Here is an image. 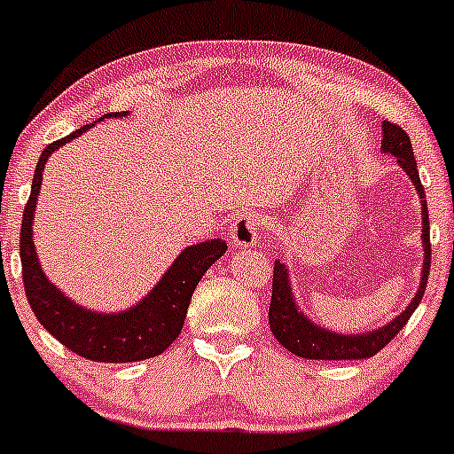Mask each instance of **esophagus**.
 Masks as SVG:
<instances>
[{
    "instance_id": "esophagus-1",
    "label": "esophagus",
    "mask_w": 454,
    "mask_h": 454,
    "mask_svg": "<svg viewBox=\"0 0 454 454\" xmlns=\"http://www.w3.org/2000/svg\"><path fill=\"white\" fill-rule=\"evenodd\" d=\"M262 218L255 212L238 214L231 227V240L236 247H251L260 236Z\"/></svg>"
}]
</instances>
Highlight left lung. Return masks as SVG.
Returning a JSON list of instances; mask_svg holds the SVG:
<instances>
[{
	"instance_id": "8db88e82",
	"label": "left lung",
	"mask_w": 454,
	"mask_h": 454,
	"mask_svg": "<svg viewBox=\"0 0 454 454\" xmlns=\"http://www.w3.org/2000/svg\"><path fill=\"white\" fill-rule=\"evenodd\" d=\"M382 151L391 153L398 159V163L406 170V175L413 181L415 190H418L419 199H422V245H424V269H422V282H419V291L415 293L413 301L406 306V310L398 315V319L391 321L389 325L380 330L367 332V334L358 336H345L334 334L312 321H308L301 312L297 310L295 301H293L291 286H288L286 266L282 262H275L273 266V293H270V306H269V324L270 332L275 339L293 352L295 356L310 358V361H358V358H372L385 348L387 343L394 340V336L404 328L406 321L419 306L424 291H427L428 270H431V233H428V207H427V194H424V185L419 181L418 163L413 157V146L402 126L389 122L387 120L382 124Z\"/></svg>"
}]
</instances>
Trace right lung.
I'll use <instances>...</instances> for the list:
<instances>
[{
    "label": "right lung",
    "mask_w": 454,
    "mask_h": 454,
    "mask_svg": "<svg viewBox=\"0 0 454 454\" xmlns=\"http://www.w3.org/2000/svg\"><path fill=\"white\" fill-rule=\"evenodd\" d=\"M91 124L81 126L67 137L48 144L36 163L30 199L23 209L21 238H19L23 288L39 324L78 356L96 363L146 361V358L159 356L179 336L196 284L200 282L205 270L225 254L227 245L225 240H207L188 247L168 269L161 282L153 288L151 295L144 297L133 310L120 312V315L89 312L56 291L36 260L35 242H32V221H35L32 216H35L36 196L43 181L45 161L56 148L78 137Z\"/></svg>",
    "instance_id": "right-lung-1"
}]
</instances>
